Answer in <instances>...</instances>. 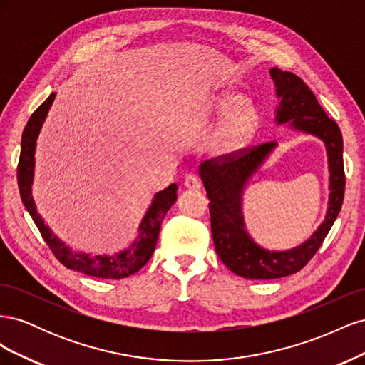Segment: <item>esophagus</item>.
I'll return each instance as SVG.
<instances>
[{
	"instance_id": "esophagus-1",
	"label": "esophagus",
	"mask_w": 365,
	"mask_h": 365,
	"mask_svg": "<svg viewBox=\"0 0 365 365\" xmlns=\"http://www.w3.org/2000/svg\"><path fill=\"white\" fill-rule=\"evenodd\" d=\"M184 185L187 187V189H190V190H197V189H201V187H202V180L197 175L190 173V175L185 176Z\"/></svg>"
}]
</instances>
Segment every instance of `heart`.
I'll return each mask as SVG.
<instances>
[{"label": "heart", "instance_id": "b5f03b06", "mask_svg": "<svg viewBox=\"0 0 365 365\" xmlns=\"http://www.w3.org/2000/svg\"><path fill=\"white\" fill-rule=\"evenodd\" d=\"M240 102L242 97L237 94H227L224 98H220L219 111L222 114L230 113L235 107L237 109L227 117L217 132L216 145L219 149L235 150L240 148L257 126L259 115L256 109L250 103H244L239 107Z\"/></svg>", "mask_w": 365, "mask_h": 365}]
</instances>
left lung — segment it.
I'll return each mask as SVG.
<instances>
[{
	"instance_id": "obj_1",
	"label": "left lung",
	"mask_w": 365,
	"mask_h": 365,
	"mask_svg": "<svg viewBox=\"0 0 365 365\" xmlns=\"http://www.w3.org/2000/svg\"><path fill=\"white\" fill-rule=\"evenodd\" d=\"M271 76L282 101L275 117L277 123L294 119L291 123L294 128L314 134L326 143L330 169V200L324 222L311 239L289 251H267L254 244L245 233L240 197L245 181L274 149L275 143H262L204 161L200 173L210 201V222L216 252L231 272L250 280L280 279L303 269L332 228L344 200L346 187L342 135L336 121L327 117L314 93L300 77L279 68H271Z\"/></svg>"
}]
</instances>
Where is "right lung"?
Masks as SVG:
<instances>
[{
  "label": "right lung",
  "mask_w": 365,
  "mask_h": 365,
  "mask_svg": "<svg viewBox=\"0 0 365 365\" xmlns=\"http://www.w3.org/2000/svg\"><path fill=\"white\" fill-rule=\"evenodd\" d=\"M54 101V93L43 102L35 113H33L27 121L23 132V140H21V153L18 161V185L19 195L23 204L26 205L27 212L35 220L42 239L46 240L50 251L54 254L63 267L68 269L79 271L86 275L97 279H113L120 280L129 277V275L138 272L152 257L153 251L160 235V228L163 219L169 208L176 201V184H170L168 189H164L155 195L150 208L143 219L140 227V235L137 240L129 247V250L115 254V256H90L85 252H77L68 248L54 236L50 228L43 224L42 217L36 212L35 201L31 197V180H33V165H35V145L42 126V121L46 118L48 109Z\"/></svg>",
  "instance_id": "add662e5"
}]
</instances>
